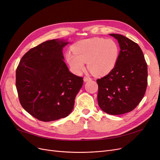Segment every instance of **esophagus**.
Wrapping results in <instances>:
<instances>
[{"instance_id": "34e87169", "label": "esophagus", "mask_w": 160, "mask_h": 160, "mask_svg": "<svg viewBox=\"0 0 160 160\" xmlns=\"http://www.w3.org/2000/svg\"><path fill=\"white\" fill-rule=\"evenodd\" d=\"M91 78L88 76H85L84 77V81H91Z\"/></svg>"}]
</instances>
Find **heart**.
Wrapping results in <instances>:
<instances>
[{"label": "heart", "instance_id": "1", "mask_svg": "<svg viewBox=\"0 0 160 160\" xmlns=\"http://www.w3.org/2000/svg\"><path fill=\"white\" fill-rule=\"evenodd\" d=\"M73 53L67 52L66 58L77 72L85 69L88 62L89 71L96 76L109 74L117 64L120 52L119 45L111 39L94 37L82 40L72 47Z\"/></svg>", "mask_w": 160, "mask_h": 160}]
</instances>
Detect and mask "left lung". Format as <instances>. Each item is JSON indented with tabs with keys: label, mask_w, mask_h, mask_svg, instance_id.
<instances>
[{
	"label": "left lung",
	"mask_w": 160,
	"mask_h": 160,
	"mask_svg": "<svg viewBox=\"0 0 160 160\" xmlns=\"http://www.w3.org/2000/svg\"><path fill=\"white\" fill-rule=\"evenodd\" d=\"M119 57L115 68L97 80L100 108L110 115L133 111L141 102L148 85V65L141 48L136 42L118 34Z\"/></svg>",
	"instance_id": "left-lung-1"
}]
</instances>
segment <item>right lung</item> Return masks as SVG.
<instances>
[{"instance_id":"obj_1","label":"right lung","mask_w":160,"mask_h":160,"mask_svg":"<svg viewBox=\"0 0 160 160\" xmlns=\"http://www.w3.org/2000/svg\"><path fill=\"white\" fill-rule=\"evenodd\" d=\"M68 42L50 40L27 52L16 70V87L22 107L48 122L68 116L74 107L83 77L71 73L63 61Z\"/></svg>"}]
</instances>
